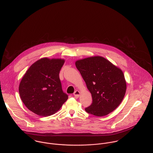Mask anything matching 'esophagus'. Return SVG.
<instances>
[{"label":"esophagus","mask_w":153,"mask_h":153,"mask_svg":"<svg viewBox=\"0 0 153 153\" xmlns=\"http://www.w3.org/2000/svg\"><path fill=\"white\" fill-rule=\"evenodd\" d=\"M80 92L79 91H76L74 93V96L76 98H79L80 96Z\"/></svg>","instance_id":"1"}]
</instances>
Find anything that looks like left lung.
I'll return each instance as SVG.
<instances>
[{
  "label": "left lung",
  "instance_id": "obj_1",
  "mask_svg": "<svg viewBox=\"0 0 153 153\" xmlns=\"http://www.w3.org/2000/svg\"><path fill=\"white\" fill-rule=\"evenodd\" d=\"M75 64L92 97V104L85 111L99 117L113 111L122 102L126 91L122 70L100 56L79 59Z\"/></svg>",
  "mask_w": 153,
  "mask_h": 153
}]
</instances>
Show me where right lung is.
I'll use <instances>...</instances> for the list:
<instances>
[{
  "label": "right lung",
  "mask_w": 153,
  "mask_h": 153,
  "mask_svg": "<svg viewBox=\"0 0 153 153\" xmlns=\"http://www.w3.org/2000/svg\"><path fill=\"white\" fill-rule=\"evenodd\" d=\"M64 59L41 58L33 63L19 86L21 99L26 107L40 116L55 114L67 100L59 77Z\"/></svg>",
  "instance_id": "add662e5"
}]
</instances>
